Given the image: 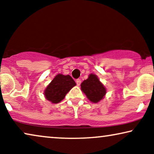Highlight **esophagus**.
Wrapping results in <instances>:
<instances>
[{
	"label": "esophagus",
	"mask_w": 154,
	"mask_h": 154,
	"mask_svg": "<svg viewBox=\"0 0 154 154\" xmlns=\"http://www.w3.org/2000/svg\"><path fill=\"white\" fill-rule=\"evenodd\" d=\"M75 82H76V84H77V85H81V79H76V81H75Z\"/></svg>",
	"instance_id": "1"
}]
</instances>
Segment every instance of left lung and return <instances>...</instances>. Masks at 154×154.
<instances>
[{
	"label": "left lung",
	"instance_id": "left-lung-1",
	"mask_svg": "<svg viewBox=\"0 0 154 154\" xmlns=\"http://www.w3.org/2000/svg\"><path fill=\"white\" fill-rule=\"evenodd\" d=\"M81 90L87 97L94 103L102 100L106 94V88L96 75L90 74L88 79L81 83Z\"/></svg>",
	"mask_w": 154,
	"mask_h": 154
}]
</instances>
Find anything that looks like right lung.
<instances>
[{"label": "right lung", "instance_id": "add662e5", "mask_svg": "<svg viewBox=\"0 0 154 154\" xmlns=\"http://www.w3.org/2000/svg\"><path fill=\"white\" fill-rule=\"evenodd\" d=\"M75 85V81L69 75L58 74L46 88L45 96L48 100L57 104L60 102Z\"/></svg>", "mask_w": 154, "mask_h": 154}]
</instances>
